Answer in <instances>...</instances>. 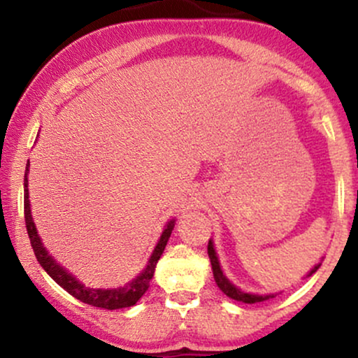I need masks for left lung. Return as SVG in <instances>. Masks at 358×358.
<instances>
[{"label":"left lung","instance_id":"8db88e82","mask_svg":"<svg viewBox=\"0 0 358 358\" xmlns=\"http://www.w3.org/2000/svg\"><path fill=\"white\" fill-rule=\"evenodd\" d=\"M207 252H208V257H210V264H212V273H213V279H215L217 286L220 287L222 293L225 294V296H229L231 299H236V301H242V303H261V301H266V299H271L276 296L278 293H269V294H257V293H248V291L241 289L239 286H236L234 282L225 276V273L222 271V266H220V261L219 257H217V252H215V245H213V241L210 239L208 241V248H207ZM323 261V257H322ZM322 261L318 262V264H315L313 268L310 269V273L306 274V278H310L311 274H315L316 271H318L320 266H322Z\"/></svg>","mask_w":358,"mask_h":358}]
</instances>
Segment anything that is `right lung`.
<instances>
[{"mask_svg": "<svg viewBox=\"0 0 358 358\" xmlns=\"http://www.w3.org/2000/svg\"><path fill=\"white\" fill-rule=\"evenodd\" d=\"M28 173H30V162L27 163V170H24V222H27V231L28 237H30L31 248H34L36 261L40 262V266L45 269V273L50 276L57 285L64 287L69 294H72L73 298L80 299L82 303H87V305L97 306V308H106V310H119V308H127L136 305L138 299L146 293V289L150 287V281L155 274V268L158 264L159 257H162L163 250L166 248V242L170 239L171 231H173L176 219H171L166 222L165 229H163L162 236H159L158 242H156L153 252H151L150 259H148V264L145 269L138 274L136 278L131 279L129 282H126L124 286L117 287H90L85 286L84 282L79 281V278L73 276L69 269H65L64 266L57 261L55 257L48 252L45 244L42 242L38 231H36V225L31 217V207H30V193H28Z\"/></svg>", "mask_w": 358, "mask_h": 358, "instance_id": "right-lung-1", "label": "right lung"}]
</instances>
